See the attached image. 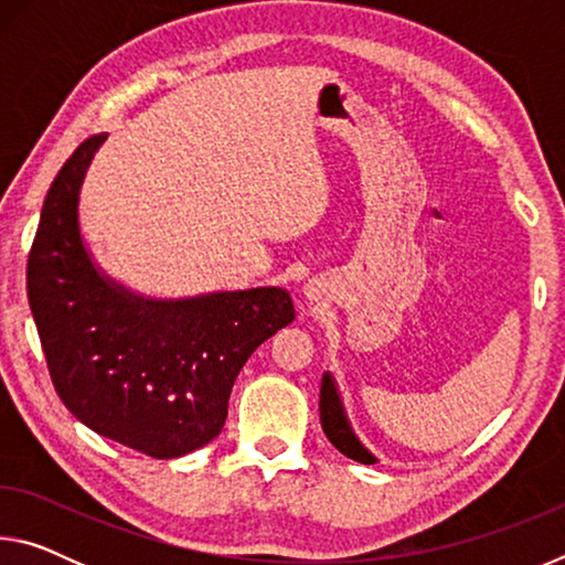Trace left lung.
Instances as JSON below:
<instances>
[{
  "mask_svg": "<svg viewBox=\"0 0 565 565\" xmlns=\"http://www.w3.org/2000/svg\"><path fill=\"white\" fill-rule=\"evenodd\" d=\"M319 411H321L323 434H327L329 441L337 446L343 456H349L359 463H376V456L359 441L356 434H353V428L347 418V411H343V401L339 396L337 381H333L329 371L321 379Z\"/></svg>",
  "mask_w": 565,
  "mask_h": 565,
  "instance_id": "left-lung-1",
  "label": "left lung"
}]
</instances>
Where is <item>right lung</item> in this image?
<instances>
[{
	"instance_id": "obj_1",
	"label": "right lung",
	"mask_w": 565,
	"mask_h": 565,
	"mask_svg": "<svg viewBox=\"0 0 565 565\" xmlns=\"http://www.w3.org/2000/svg\"><path fill=\"white\" fill-rule=\"evenodd\" d=\"M107 134L82 141L46 191L26 296L62 404L104 438L179 458L222 434L246 359L294 321L279 286L147 299L84 246L79 194Z\"/></svg>"
}]
</instances>
